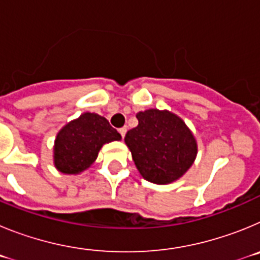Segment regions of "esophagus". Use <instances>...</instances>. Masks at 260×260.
I'll use <instances>...</instances> for the list:
<instances>
[{
  "instance_id": "1",
  "label": "esophagus",
  "mask_w": 260,
  "mask_h": 260,
  "mask_svg": "<svg viewBox=\"0 0 260 260\" xmlns=\"http://www.w3.org/2000/svg\"><path fill=\"white\" fill-rule=\"evenodd\" d=\"M118 132H119V134H121V137L125 138L126 132H127V128H126V127H121V128H119V130H118Z\"/></svg>"
}]
</instances>
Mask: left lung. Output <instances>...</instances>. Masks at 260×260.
<instances>
[{"instance_id":"8db88e82","label":"left lung","mask_w":260,"mask_h":260,"mask_svg":"<svg viewBox=\"0 0 260 260\" xmlns=\"http://www.w3.org/2000/svg\"><path fill=\"white\" fill-rule=\"evenodd\" d=\"M138 126L125 143L144 180L167 185L178 180L194 162L198 146L182 119L169 110L147 109L137 114Z\"/></svg>"}]
</instances>
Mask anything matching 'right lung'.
I'll return each mask as SVG.
<instances>
[{
	"label": "right lung",
	"mask_w": 260,
	"mask_h": 260,
	"mask_svg": "<svg viewBox=\"0 0 260 260\" xmlns=\"http://www.w3.org/2000/svg\"><path fill=\"white\" fill-rule=\"evenodd\" d=\"M119 139V133L107 118L87 112L63 126L57 134L53 148L54 167L61 173H80L91 167L105 143Z\"/></svg>",
	"instance_id": "add662e5"
}]
</instances>
